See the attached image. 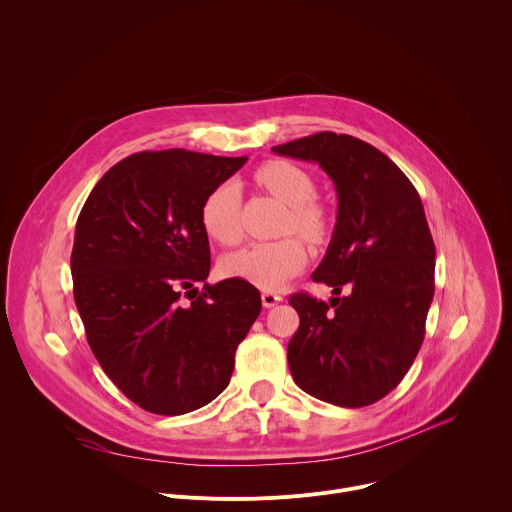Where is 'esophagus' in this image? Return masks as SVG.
<instances>
[{
    "instance_id": "1",
    "label": "esophagus",
    "mask_w": 512,
    "mask_h": 512,
    "mask_svg": "<svg viewBox=\"0 0 512 512\" xmlns=\"http://www.w3.org/2000/svg\"><path fill=\"white\" fill-rule=\"evenodd\" d=\"M282 300H284V298H282L280 294L272 292V290H264V292H262V304H264L266 308H272V306L280 304Z\"/></svg>"
}]
</instances>
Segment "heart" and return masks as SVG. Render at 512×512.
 <instances>
[{"instance_id":"b5f03b06","label":"heart","mask_w":512,"mask_h":512,"mask_svg":"<svg viewBox=\"0 0 512 512\" xmlns=\"http://www.w3.org/2000/svg\"><path fill=\"white\" fill-rule=\"evenodd\" d=\"M256 182L274 198L290 208L286 222L288 232H298L308 242H322L328 234V216L316 198L314 178L300 166L286 160L266 162L256 170ZM200 220L210 238L232 246L240 240V186L232 180L218 184L202 202ZM308 262L302 240L284 238L276 242H254L222 262L228 276L248 280L264 290L284 286L292 276L300 274Z\"/></svg>"}]
</instances>
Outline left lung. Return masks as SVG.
<instances>
[{
  "label": "left lung",
  "mask_w": 512,
  "mask_h": 512,
  "mask_svg": "<svg viewBox=\"0 0 512 512\" xmlns=\"http://www.w3.org/2000/svg\"><path fill=\"white\" fill-rule=\"evenodd\" d=\"M272 152L318 164L338 194L332 240L312 274L334 296H290L300 316L288 342L292 378L318 400L368 406L398 386L424 340L436 250L420 196L388 156L346 134Z\"/></svg>",
  "instance_id": "8db88e82"
}]
</instances>
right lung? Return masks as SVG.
<instances>
[{
    "instance_id": "right-lung-1",
    "label": "right lung",
    "mask_w": 512,
    "mask_h": 512,
    "mask_svg": "<svg viewBox=\"0 0 512 512\" xmlns=\"http://www.w3.org/2000/svg\"><path fill=\"white\" fill-rule=\"evenodd\" d=\"M246 160L132 154L102 176L80 212L72 276L88 344L108 378L148 412L178 416L212 402L260 314L250 282L206 284L210 244L200 220L204 198ZM184 291L195 292L190 305Z\"/></svg>"
}]
</instances>
